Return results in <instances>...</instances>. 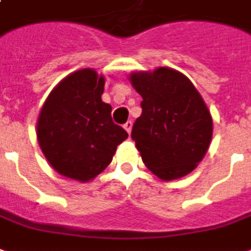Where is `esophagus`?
<instances>
[{
  "label": "esophagus",
  "mask_w": 251,
  "mask_h": 251,
  "mask_svg": "<svg viewBox=\"0 0 251 251\" xmlns=\"http://www.w3.org/2000/svg\"><path fill=\"white\" fill-rule=\"evenodd\" d=\"M123 127H124V129H126V131H127L128 133H131V129H132V122H131V120H128L127 123L124 124Z\"/></svg>",
  "instance_id": "1"
}]
</instances>
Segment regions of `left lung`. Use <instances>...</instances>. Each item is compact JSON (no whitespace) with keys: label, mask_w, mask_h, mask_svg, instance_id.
<instances>
[{"label":"left lung","mask_w":251,"mask_h":251,"mask_svg":"<svg viewBox=\"0 0 251 251\" xmlns=\"http://www.w3.org/2000/svg\"><path fill=\"white\" fill-rule=\"evenodd\" d=\"M128 78L143 99L131 136L146 167L166 182L190 174L213 138V118L198 89L167 67L136 71Z\"/></svg>","instance_id":"8db88e82"}]
</instances>
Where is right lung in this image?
<instances>
[{"instance_id": "1", "label": "right lung", "mask_w": 251, "mask_h": 251, "mask_svg": "<svg viewBox=\"0 0 251 251\" xmlns=\"http://www.w3.org/2000/svg\"><path fill=\"white\" fill-rule=\"evenodd\" d=\"M105 78L92 68L68 75L53 88L37 119V140L53 170L65 178L89 182L112 162L128 138L104 103Z\"/></svg>"}]
</instances>
